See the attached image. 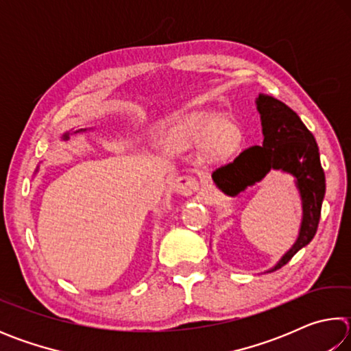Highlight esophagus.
Segmentation results:
<instances>
[{"label":"esophagus","instance_id":"esophagus-1","mask_svg":"<svg viewBox=\"0 0 351 351\" xmlns=\"http://www.w3.org/2000/svg\"><path fill=\"white\" fill-rule=\"evenodd\" d=\"M173 190L184 197H190L198 190V181L193 176H178L173 181Z\"/></svg>","mask_w":351,"mask_h":351}]
</instances>
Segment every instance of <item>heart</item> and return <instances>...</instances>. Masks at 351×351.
<instances>
[{
	"label": "heart",
	"instance_id": "obj_1",
	"mask_svg": "<svg viewBox=\"0 0 351 351\" xmlns=\"http://www.w3.org/2000/svg\"><path fill=\"white\" fill-rule=\"evenodd\" d=\"M245 139V132L239 122L223 114L210 112L199 114L187 123L181 133L171 136L167 145L173 152H187L203 145L204 158L209 162H224L237 153Z\"/></svg>",
	"mask_w": 351,
	"mask_h": 351
}]
</instances>
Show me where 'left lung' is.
<instances>
[{
	"instance_id": "1",
	"label": "left lung",
	"mask_w": 351,
	"mask_h": 351,
	"mask_svg": "<svg viewBox=\"0 0 351 351\" xmlns=\"http://www.w3.org/2000/svg\"><path fill=\"white\" fill-rule=\"evenodd\" d=\"M263 145H254L241 152L232 162L217 169L212 180L223 193L237 197L249 186L260 182L271 170H280L294 178L302 199V223L293 247L268 272L280 269L316 235L320 209L325 197V173L320 165L316 139L300 117L266 94H258Z\"/></svg>"
}]
</instances>
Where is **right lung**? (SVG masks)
Returning <instances> with one entry per match:
<instances>
[{
  "instance_id": "add662e5",
  "label": "right lung",
  "mask_w": 351,
  "mask_h": 351,
  "mask_svg": "<svg viewBox=\"0 0 351 351\" xmlns=\"http://www.w3.org/2000/svg\"><path fill=\"white\" fill-rule=\"evenodd\" d=\"M83 132H86V128H80V130H75V132H73V133H69V132H68V133H64V134L62 136V139H63V141H68V139H69V136H71V134H77V133H83Z\"/></svg>"
}]
</instances>
